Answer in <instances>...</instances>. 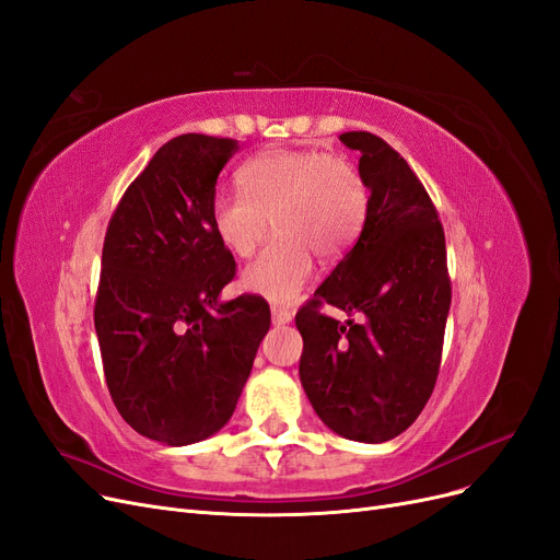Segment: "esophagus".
Returning a JSON list of instances; mask_svg holds the SVG:
<instances>
[{"mask_svg": "<svg viewBox=\"0 0 560 560\" xmlns=\"http://www.w3.org/2000/svg\"><path fill=\"white\" fill-rule=\"evenodd\" d=\"M271 315H273V324H278V326L289 324V322L294 319V313H292V311H287V307H278V305L271 307Z\"/></svg>", "mask_w": 560, "mask_h": 560, "instance_id": "esophagus-1", "label": "esophagus"}]
</instances>
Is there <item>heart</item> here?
I'll list each match as a JSON object with an SVG mask.
<instances>
[{
    "label": "heart",
    "mask_w": 560,
    "mask_h": 560,
    "mask_svg": "<svg viewBox=\"0 0 560 560\" xmlns=\"http://www.w3.org/2000/svg\"><path fill=\"white\" fill-rule=\"evenodd\" d=\"M238 185L215 195L210 224L229 253L249 257L273 218L278 236L243 273L245 289L273 303L296 301L313 280V253L338 257L363 222L359 173L317 150H266L241 166Z\"/></svg>",
    "instance_id": "obj_1"
}]
</instances>
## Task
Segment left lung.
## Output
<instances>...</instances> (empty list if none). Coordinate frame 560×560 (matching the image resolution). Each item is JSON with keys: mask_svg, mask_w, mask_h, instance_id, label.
<instances>
[{"mask_svg": "<svg viewBox=\"0 0 560 560\" xmlns=\"http://www.w3.org/2000/svg\"><path fill=\"white\" fill-rule=\"evenodd\" d=\"M340 141L359 152L371 197L354 247L296 315L299 375L326 427L377 445L412 427L433 394L452 282L445 231L408 162L369 131ZM322 302L358 322L322 316Z\"/></svg>", "mask_w": 560, "mask_h": 560, "instance_id": "left-lung-1", "label": "left lung"}]
</instances>
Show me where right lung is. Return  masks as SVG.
Returning <instances> with one entry per match:
<instances>
[{
  "instance_id": "1",
  "label": "right lung",
  "mask_w": 560,
  "mask_h": 560,
  "mask_svg": "<svg viewBox=\"0 0 560 560\" xmlns=\"http://www.w3.org/2000/svg\"><path fill=\"white\" fill-rule=\"evenodd\" d=\"M238 141L164 143L110 218L94 305L104 375L129 427L168 447L215 435L236 410L271 329L261 296L222 301L236 261L210 224Z\"/></svg>"
}]
</instances>
